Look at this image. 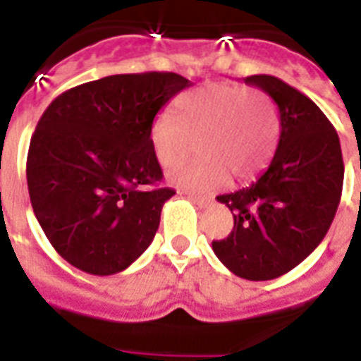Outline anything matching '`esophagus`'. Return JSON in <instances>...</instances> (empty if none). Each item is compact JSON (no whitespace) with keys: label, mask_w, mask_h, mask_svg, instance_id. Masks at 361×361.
I'll return each mask as SVG.
<instances>
[{"label":"esophagus","mask_w":361,"mask_h":361,"mask_svg":"<svg viewBox=\"0 0 361 361\" xmlns=\"http://www.w3.org/2000/svg\"><path fill=\"white\" fill-rule=\"evenodd\" d=\"M187 198H189L190 202L196 203V205H198L200 209H207V207L212 205V200L211 198H202V196H194V194H187Z\"/></svg>","instance_id":"obj_1"}]
</instances>
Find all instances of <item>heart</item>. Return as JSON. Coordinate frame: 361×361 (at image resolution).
I'll return each instance as SVG.
<instances>
[{
    "mask_svg": "<svg viewBox=\"0 0 361 361\" xmlns=\"http://www.w3.org/2000/svg\"><path fill=\"white\" fill-rule=\"evenodd\" d=\"M176 114L161 112L150 123V150L163 169H172L198 143V158L169 174L174 187L192 192H214L231 176L238 181L258 176L280 137L274 103L255 87H198L176 99Z\"/></svg>",
    "mask_w": 361,
    "mask_h": 361,
    "instance_id": "1",
    "label": "heart"
}]
</instances>
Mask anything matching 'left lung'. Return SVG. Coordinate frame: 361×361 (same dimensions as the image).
Returning <instances> with one entry per match:
<instances>
[{
    "label": "left lung",
    "instance_id": "left-lung-1",
    "mask_svg": "<svg viewBox=\"0 0 361 361\" xmlns=\"http://www.w3.org/2000/svg\"><path fill=\"white\" fill-rule=\"evenodd\" d=\"M243 81L276 103L280 140L255 183L216 198L233 212L234 228L212 250L233 274L265 281L293 271L322 243L340 205L343 159L338 133L305 94L267 74Z\"/></svg>",
    "mask_w": 361,
    "mask_h": 361
}]
</instances>
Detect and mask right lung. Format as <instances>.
Here are the masks:
<instances>
[{
	"label": "right lung",
	"mask_w": 361,
	"mask_h": 361,
	"mask_svg": "<svg viewBox=\"0 0 361 361\" xmlns=\"http://www.w3.org/2000/svg\"><path fill=\"white\" fill-rule=\"evenodd\" d=\"M174 72L116 74L54 99L37 121L27 158L34 214L71 265L111 276L152 243L163 203V172L149 143L156 114L190 87Z\"/></svg>",
	"instance_id": "1"
}]
</instances>
